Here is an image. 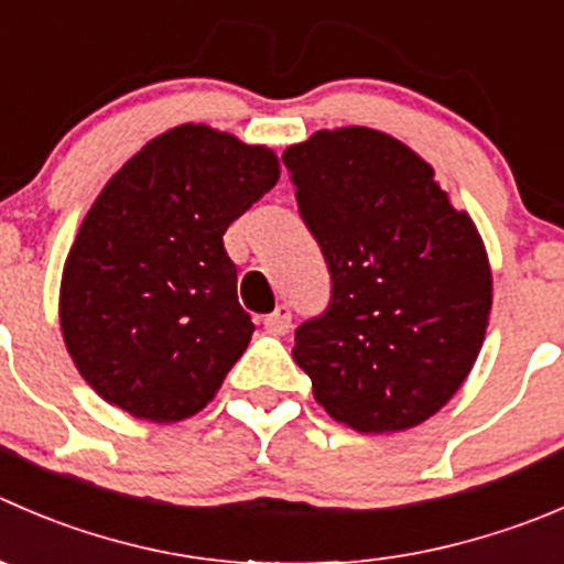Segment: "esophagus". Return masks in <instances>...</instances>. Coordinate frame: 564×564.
<instances>
[{
    "instance_id": "34e87169",
    "label": "esophagus",
    "mask_w": 564,
    "mask_h": 564,
    "mask_svg": "<svg viewBox=\"0 0 564 564\" xmlns=\"http://www.w3.org/2000/svg\"><path fill=\"white\" fill-rule=\"evenodd\" d=\"M264 327L272 336H286V333L292 330V311H289V305H278V308L264 319Z\"/></svg>"
}]
</instances>
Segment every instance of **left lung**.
Masks as SVG:
<instances>
[{
	"label": "left lung",
	"instance_id": "obj_1",
	"mask_svg": "<svg viewBox=\"0 0 564 564\" xmlns=\"http://www.w3.org/2000/svg\"><path fill=\"white\" fill-rule=\"evenodd\" d=\"M283 165L330 272V305L297 327L294 360L330 419L375 435L415 427L482 349L494 278L477 226L377 129H322Z\"/></svg>",
	"mask_w": 564,
	"mask_h": 564
}]
</instances>
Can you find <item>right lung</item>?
<instances>
[{
  "label": "right lung",
  "instance_id": "right-lung-1",
  "mask_svg": "<svg viewBox=\"0 0 564 564\" xmlns=\"http://www.w3.org/2000/svg\"><path fill=\"white\" fill-rule=\"evenodd\" d=\"M281 178L275 151L204 123L154 137L82 220L59 327L87 386L173 424L215 399L253 336L223 234Z\"/></svg>",
  "mask_w": 564,
  "mask_h": 564
}]
</instances>
